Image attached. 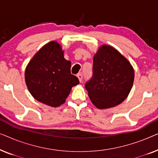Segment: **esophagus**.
<instances>
[{
  "mask_svg": "<svg viewBox=\"0 0 158 158\" xmlns=\"http://www.w3.org/2000/svg\"><path fill=\"white\" fill-rule=\"evenodd\" d=\"M77 78L79 79V81L82 82V81H83V75H82L81 73H78V74L77 75Z\"/></svg>",
  "mask_w": 158,
  "mask_h": 158,
  "instance_id": "34e87169",
  "label": "esophagus"
}]
</instances>
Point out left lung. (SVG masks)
Here are the masks:
<instances>
[{
    "mask_svg": "<svg viewBox=\"0 0 158 158\" xmlns=\"http://www.w3.org/2000/svg\"><path fill=\"white\" fill-rule=\"evenodd\" d=\"M135 71L126 57L103 44L94 56L93 77L85 87L95 106L109 109L122 103L132 88Z\"/></svg>",
    "mask_w": 158,
    "mask_h": 158,
    "instance_id": "8db88e82",
    "label": "left lung"
}]
</instances>
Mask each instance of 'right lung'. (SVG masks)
I'll use <instances>...</instances> for the list:
<instances>
[{
  "instance_id": "add662e5",
  "label": "right lung",
  "mask_w": 158,
  "mask_h": 158,
  "mask_svg": "<svg viewBox=\"0 0 158 158\" xmlns=\"http://www.w3.org/2000/svg\"><path fill=\"white\" fill-rule=\"evenodd\" d=\"M71 62L64 58L62 47L56 41L43 46L30 60L25 81L31 96L40 102L57 107L65 102L78 78L70 73Z\"/></svg>"
}]
</instances>
